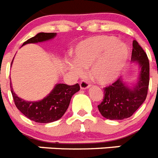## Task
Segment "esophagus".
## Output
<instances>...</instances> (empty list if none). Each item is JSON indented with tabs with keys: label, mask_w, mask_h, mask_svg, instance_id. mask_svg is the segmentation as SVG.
<instances>
[{
	"label": "esophagus",
	"mask_w": 158,
	"mask_h": 158,
	"mask_svg": "<svg viewBox=\"0 0 158 158\" xmlns=\"http://www.w3.org/2000/svg\"><path fill=\"white\" fill-rule=\"evenodd\" d=\"M91 86V85L87 81H81L80 83V87L81 89H89V87Z\"/></svg>",
	"instance_id": "34e87169"
}]
</instances>
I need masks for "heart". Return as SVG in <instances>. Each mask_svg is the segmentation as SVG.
I'll list each match as a JSON object with an SVG mask.
<instances>
[{"label": "heart", "mask_w": 158, "mask_h": 158, "mask_svg": "<svg viewBox=\"0 0 158 158\" xmlns=\"http://www.w3.org/2000/svg\"><path fill=\"white\" fill-rule=\"evenodd\" d=\"M129 48L112 35H95L79 43L73 50L74 60L68 67L75 75L84 73L83 68L91 66L90 74L100 85L112 83L126 65Z\"/></svg>", "instance_id": "obj_1"}]
</instances>
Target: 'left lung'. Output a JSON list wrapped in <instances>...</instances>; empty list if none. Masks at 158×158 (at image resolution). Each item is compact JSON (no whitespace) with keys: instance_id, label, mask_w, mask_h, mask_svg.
Wrapping results in <instances>:
<instances>
[{"instance_id":"left-lung-1","label":"left lung","mask_w":158,"mask_h":158,"mask_svg":"<svg viewBox=\"0 0 158 158\" xmlns=\"http://www.w3.org/2000/svg\"><path fill=\"white\" fill-rule=\"evenodd\" d=\"M131 60L138 62L141 69L138 82L130 88L120 77L104 88V99L98 105L104 118L115 120L129 118L146 100L150 81V63L146 52L136 40L133 41Z\"/></svg>"}]
</instances>
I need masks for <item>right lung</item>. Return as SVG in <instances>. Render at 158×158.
Returning <instances> with one entry per match:
<instances>
[{
	"label": "right lung",
	"mask_w": 158,
	"mask_h": 158,
	"mask_svg": "<svg viewBox=\"0 0 158 158\" xmlns=\"http://www.w3.org/2000/svg\"><path fill=\"white\" fill-rule=\"evenodd\" d=\"M56 35V33L40 32L34 37L31 38L23 43H36L51 40ZM11 93L14 103L18 110L31 120L40 123L54 122L58 120L65 114L69 107L73 95L80 90L79 84L68 85L65 84H57L48 96L40 101H26L18 97L13 92L10 82Z\"/></svg>",
	"instance_id": "right-lung-1"
}]
</instances>
